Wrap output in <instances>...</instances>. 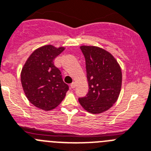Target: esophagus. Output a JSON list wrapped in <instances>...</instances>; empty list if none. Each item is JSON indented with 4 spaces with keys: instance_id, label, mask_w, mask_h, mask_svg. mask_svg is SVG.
<instances>
[{
    "instance_id": "esophagus-1",
    "label": "esophagus",
    "mask_w": 151,
    "mask_h": 151,
    "mask_svg": "<svg viewBox=\"0 0 151 151\" xmlns=\"http://www.w3.org/2000/svg\"><path fill=\"white\" fill-rule=\"evenodd\" d=\"M75 87H76V83H74V82H73V83H72L71 84H70V87H71L72 89H73V88H74Z\"/></svg>"
}]
</instances>
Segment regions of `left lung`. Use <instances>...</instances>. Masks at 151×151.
Segmentation results:
<instances>
[{"label":"left lung","instance_id":"1","mask_svg":"<svg viewBox=\"0 0 151 151\" xmlns=\"http://www.w3.org/2000/svg\"><path fill=\"white\" fill-rule=\"evenodd\" d=\"M86 61L89 90L80 104L91 114H101L115 104L121 93L122 72L120 64L110 52L96 46L80 47Z\"/></svg>","mask_w":151,"mask_h":151}]
</instances>
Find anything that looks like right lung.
Listing matches in <instances>:
<instances>
[{
	"label": "right lung",
	"instance_id": "add662e5",
	"mask_svg": "<svg viewBox=\"0 0 151 151\" xmlns=\"http://www.w3.org/2000/svg\"><path fill=\"white\" fill-rule=\"evenodd\" d=\"M64 47L44 45L30 54L23 66L21 81L27 98L36 107L50 111L61 103L68 91L54 60Z\"/></svg>",
	"mask_w": 151,
	"mask_h": 151
}]
</instances>
